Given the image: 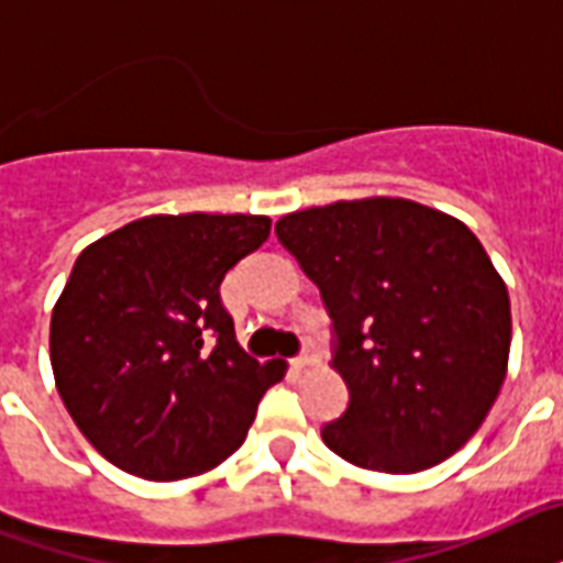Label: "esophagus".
I'll return each instance as SVG.
<instances>
[{
  "mask_svg": "<svg viewBox=\"0 0 563 563\" xmlns=\"http://www.w3.org/2000/svg\"><path fill=\"white\" fill-rule=\"evenodd\" d=\"M312 363H319V357H316V351H310V349H307V351H303V354H298V357L291 360V366H295V368H310Z\"/></svg>",
  "mask_w": 563,
  "mask_h": 563,
  "instance_id": "1",
  "label": "esophagus"
}]
</instances>
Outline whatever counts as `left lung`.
<instances>
[{"instance_id": "8db88e82", "label": "left lung", "mask_w": 563, "mask_h": 563, "mask_svg": "<svg viewBox=\"0 0 563 563\" xmlns=\"http://www.w3.org/2000/svg\"><path fill=\"white\" fill-rule=\"evenodd\" d=\"M274 230L336 330L351 401L321 431L330 452L393 475L452 457L508 375V286L475 233L405 197L312 206Z\"/></svg>"}]
</instances>
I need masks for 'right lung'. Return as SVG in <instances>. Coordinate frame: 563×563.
<instances>
[{"instance_id": "right-lung-1", "label": "right lung", "mask_w": 563, "mask_h": 563, "mask_svg": "<svg viewBox=\"0 0 563 563\" xmlns=\"http://www.w3.org/2000/svg\"><path fill=\"white\" fill-rule=\"evenodd\" d=\"M268 233L265 214H147L79 253L49 360L67 413L118 470L179 482L244 443L286 363L244 354L221 280Z\"/></svg>"}]
</instances>
